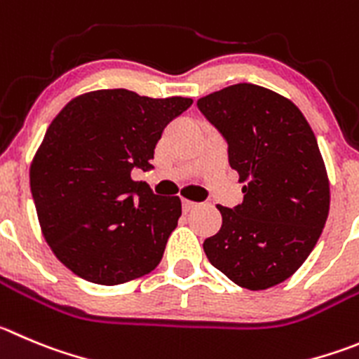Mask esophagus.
Returning <instances> with one entry per match:
<instances>
[{
  "instance_id": "34e87169",
  "label": "esophagus",
  "mask_w": 359,
  "mask_h": 359,
  "mask_svg": "<svg viewBox=\"0 0 359 359\" xmlns=\"http://www.w3.org/2000/svg\"><path fill=\"white\" fill-rule=\"evenodd\" d=\"M196 207H198V203L191 202V200H182V209H184V212H189V210L196 209Z\"/></svg>"
}]
</instances>
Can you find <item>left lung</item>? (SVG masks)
<instances>
[{"instance_id": "8db88e82", "label": "left lung", "mask_w": 359, "mask_h": 359, "mask_svg": "<svg viewBox=\"0 0 359 359\" xmlns=\"http://www.w3.org/2000/svg\"><path fill=\"white\" fill-rule=\"evenodd\" d=\"M196 104L244 184L243 203L217 205L223 223L203 251L233 283L266 290L303 266L326 225L330 180L316 134L292 100L251 83Z\"/></svg>"}]
</instances>
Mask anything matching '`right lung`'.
<instances>
[{
	"instance_id": "right-lung-1",
	"label": "right lung",
	"mask_w": 359,
	"mask_h": 359,
	"mask_svg": "<svg viewBox=\"0 0 359 359\" xmlns=\"http://www.w3.org/2000/svg\"><path fill=\"white\" fill-rule=\"evenodd\" d=\"M191 104L95 90L70 100L48 127L29 186L43 237L74 274L118 285L161 262L182 203L154 195L130 172L150 168L164 127Z\"/></svg>"
}]
</instances>
